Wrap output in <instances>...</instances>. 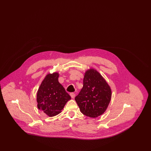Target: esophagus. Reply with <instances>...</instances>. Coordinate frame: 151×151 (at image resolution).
<instances>
[{
  "mask_svg": "<svg viewBox=\"0 0 151 151\" xmlns=\"http://www.w3.org/2000/svg\"><path fill=\"white\" fill-rule=\"evenodd\" d=\"M70 96H71L72 99H74L75 97V94L74 93H70Z\"/></svg>",
  "mask_w": 151,
  "mask_h": 151,
  "instance_id": "esophagus-1",
  "label": "esophagus"
}]
</instances>
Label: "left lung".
<instances>
[{
    "mask_svg": "<svg viewBox=\"0 0 151 151\" xmlns=\"http://www.w3.org/2000/svg\"><path fill=\"white\" fill-rule=\"evenodd\" d=\"M111 97V91L100 73L94 69L87 70L83 86L75 98L80 111L87 116L96 118L106 110Z\"/></svg>",
    "mask_w": 151,
    "mask_h": 151,
    "instance_id": "8db88e82",
    "label": "left lung"
}]
</instances>
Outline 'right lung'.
Wrapping results in <instances>:
<instances>
[{
    "mask_svg": "<svg viewBox=\"0 0 151 151\" xmlns=\"http://www.w3.org/2000/svg\"><path fill=\"white\" fill-rule=\"evenodd\" d=\"M58 77L57 72L47 74L37 91V107L49 116L59 114L71 99L59 83Z\"/></svg>",
    "mask_w": 151,
    "mask_h": 151,
    "instance_id": "obj_1",
    "label": "right lung"
}]
</instances>
